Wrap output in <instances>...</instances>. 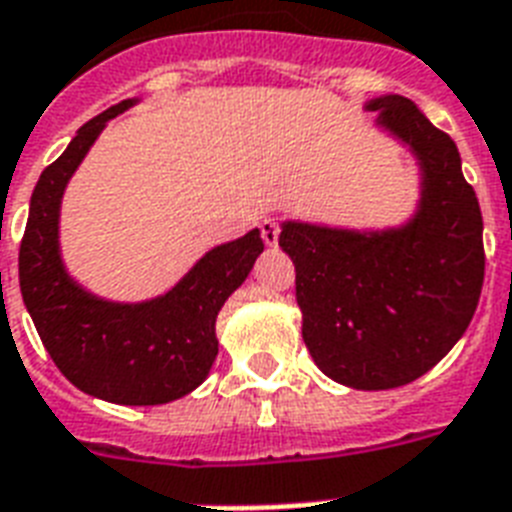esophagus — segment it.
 Wrapping results in <instances>:
<instances>
[{"label":"esophagus","mask_w":512,"mask_h":512,"mask_svg":"<svg viewBox=\"0 0 512 512\" xmlns=\"http://www.w3.org/2000/svg\"><path fill=\"white\" fill-rule=\"evenodd\" d=\"M259 230H261V237H264V243L277 245V240H280V222H277V219H272V216L261 219Z\"/></svg>","instance_id":"34e87169"}]
</instances>
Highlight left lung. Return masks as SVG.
Listing matches in <instances>:
<instances>
[{
    "mask_svg": "<svg viewBox=\"0 0 512 512\" xmlns=\"http://www.w3.org/2000/svg\"><path fill=\"white\" fill-rule=\"evenodd\" d=\"M378 124L415 150L423 203L407 227L375 235L288 222L304 343L327 378L362 391L418 380L476 314L484 288V219L460 153L407 97H380Z\"/></svg>",
    "mask_w": 512,
    "mask_h": 512,
    "instance_id": "obj_1",
    "label": "left lung"
}]
</instances>
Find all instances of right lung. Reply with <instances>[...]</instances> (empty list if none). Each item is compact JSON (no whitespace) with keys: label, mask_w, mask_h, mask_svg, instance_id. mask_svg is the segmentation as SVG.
<instances>
[{"label":"right lung","mask_w":512,"mask_h":512,"mask_svg":"<svg viewBox=\"0 0 512 512\" xmlns=\"http://www.w3.org/2000/svg\"><path fill=\"white\" fill-rule=\"evenodd\" d=\"M129 105L118 102L87 121L42 171L20 240V293L44 349L73 386L105 402L166 404L206 380L219 351L216 314L243 285L264 240L253 230L208 251L177 288L147 304H108L65 275L57 251L63 190L105 121Z\"/></svg>","instance_id":"obj_1"}]
</instances>
